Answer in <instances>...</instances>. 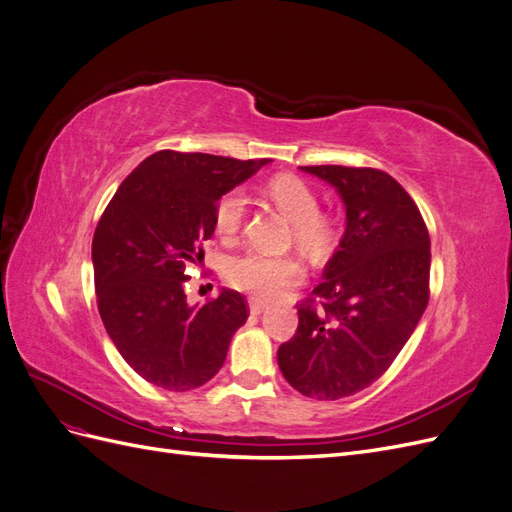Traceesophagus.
Masks as SVG:
<instances>
[{"label": "esophagus", "mask_w": 512, "mask_h": 512, "mask_svg": "<svg viewBox=\"0 0 512 512\" xmlns=\"http://www.w3.org/2000/svg\"><path fill=\"white\" fill-rule=\"evenodd\" d=\"M262 312H267V303H262V301H258V299H252V301H250V314L260 316Z\"/></svg>", "instance_id": "34e87169"}]
</instances>
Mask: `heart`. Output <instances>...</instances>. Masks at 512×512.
<instances>
[{
  "label": "heart",
  "instance_id": "1",
  "mask_svg": "<svg viewBox=\"0 0 512 512\" xmlns=\"http://www.w3.org/2000/svg\"><path fill=\"white\" fill-rule=\"evenodd\" d=\"M267 194L292 222V235L299 247L318 254L333 243L335 222L320 211L312 185L294 175H277L267 183ZM247 215L245 196L239 190L226 192L213 211V224L224 241L239 237ZM305 269L297 256H275L250 250L232 258L226 267V282L254 299L271 301L303 280Z\"/></svg>",
  "mask_w": 512,
  "mask_h": 512
}]
</instances>
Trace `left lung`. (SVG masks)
<instances>
[{"label":"left lung","instance_id":"obj_1","mask_svg":"<svg viewBox=\"0 0 512 512\" xmlns=\"http://www.w3.org/2000/svg\"><path fill=\"white\" fill-rule=\"evenodd\" d=\"M301 168L342 194L346 232L277 363L301 395L333 401L374 384L406 346L429 303L431 241L412 196L384 170Z\"/></svg>","mask_w":512,"mask_h":512}]
</instances>
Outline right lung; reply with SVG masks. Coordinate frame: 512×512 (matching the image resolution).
<instances>
[{
	"label": "right lung",
	"instance_id": "add662e5",
	"mask_svg": "<svg viewBox=\"0 0 512 512\" xmlns=\"http://www.w3.org/2000/svg\"><path fill=\"white\" fill-rule=\"evenodd\" d=\"M269 162L162 149L123 179L102 213L91 243L98 312L126 363L160 389L209 382L250 316L235 290L203 307L185 303L183 290L188 267L205 258L218 200Z\"/></svg>",
	"mask_w": 512,
	"mask_h": 512
}]
</instances>
